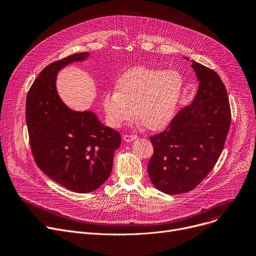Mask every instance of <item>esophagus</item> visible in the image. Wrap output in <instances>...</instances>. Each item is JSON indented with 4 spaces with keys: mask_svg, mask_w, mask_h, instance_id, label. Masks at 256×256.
Instances as JSON below:
<instances>
[{
    "mask_svg": "<svg viewBox=\"0 0 256 256\" xmlns=\"http://www.w3.org/2000/svg\"><path fill=\"white\" fill-rule=\"evenodd\" d=\"M138 138V136L136 134H124V140L126 142H132L134 140H136Z\"/></svg>",
    "mask_w": 256,
    "mask_h": 256,
    "instance_id": "esophagus-1",
    "label": "esophagus"
}]
</instances>
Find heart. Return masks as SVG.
Masks as SVG:
<instances>
[{
	"label": "heart",
	"mask_w": 256,
	"mask_h": 256,
	"mask_svg": "<svg viewBox=\"0 0 256 256\" xmlns=\"http://www.w3.org/2000/svg\"><path fill=\"white\" fill-rule=\"evenodd\" d=\"M182 90L184 79L178 72L136 66L118 78L116 91L104 94L102 107L114 128L122 126L136 114L146 128L158 130L171 122Z\"/></svg>",
	"instance_id": "heart-1"
}]
</instances>
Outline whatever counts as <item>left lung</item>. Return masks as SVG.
<instances>
[{"mask_svg":"<svg viewBox=\"0 0 256 256\" xmlns=\"http://www.w3.org/2000/svg\"><path fill=\"white\" fill-rule=\"evenodd\" d=\"M190 60L188 58H186ZM198 80L192 104L180 109L162 132L150 136L152 184L167 194L192 190L220 157L231 124L226 87L216 72L192 60Z\"/></svg>","mask_w":256,"mask_h":256,"instance_id":"1","label":"left lung"}]
</instances>
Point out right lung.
Here are the masks:
<instances>
[{"label": "right lung", "instance_id": "1", "mask_svg": "<svg viewBox=\"0 0 256 256\" xmlns=\"http://www.w3.org/2000/svg\"><path fill=\"white\" fill-rule=\"evenodd\" d=\"M79 52L46 66L26 98V124L34 161L50 179L79 194L100 188L110 175L120 134L104 126L91 112H74L60 98L58 72L81 62Z\"/></svg>", "mask_w": 256, "mask_h": 256}]
</instances>
